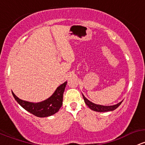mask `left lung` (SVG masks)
<instances>
[{
  "label": "left lung",
  "mask_w": 145,
  "mask_h": 145,
  "mask_svg": "<svg viewBox=\"0 0 145 145\" xmlns=\"http://www.w3.org/2000/svg\"><path fill=\"white\" fill-rule=\"evenodd\" d=\"M82 96H83L84 101H85V103H86L87 106L90 108L92 110L95 111H98V112H105V111H114L115 110L116 108L118 107L120 105V104L122 103V102L118 103V104L112 106H103V105H96L94 103H91V102L87 100V98L84 96V95L82 94Z\"/></svg>",
  "instance_id": "obj_1"
}]
</instances>
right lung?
<instances>
[{"instance_id":"1","label":"right lung","mask_w":145,"mask_h":145,"mask_svg":"<svg viewBox=\"0 0 145 145\" xmlns=\"http://www.w3.org/2000/svg\"><path fill=\"white\" fill-rule=\"evenodd\" d=\"M67 82L60 85L50 98L40 103H33L22 101L12 92V95L17 103L23 106L25 110L37 117H47L58 112L63 105V93L66 87Z\"/></svg>"}]
</instances>
